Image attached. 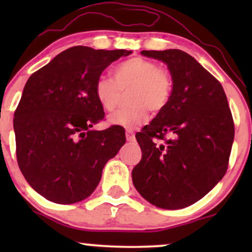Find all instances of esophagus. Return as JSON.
Returning <instances> with one entry per match:
<instances>
[{
    "label": "esophagus",
    "instance_id": "34e87169",
    "mask_svg": "<svg viewBox=\"0 0 252 252\" xmlns=\"http://www.w3.org/2000/svg\"><path fill=\"white\" fill-rule=\"evenodd\" d=\"M126 141H128V142H134L135 141V134H134V131H131V130H126Z\"/></svg>",
    "mask_w": 252,
    "mask_h": 252
}]
</instances>
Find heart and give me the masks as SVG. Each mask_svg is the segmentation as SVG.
I'll return each mask as SVG.
<instances>
[{"mask_svg":"<svg viewBox=\"0 0 252 252\" xmlns=\"http://www.w3.org/2000/svg\"><path fill=\"white\" fill-rule=\"evenodd\" d=\"M112 78L99 77L94 85L98 103L106 112L116 111L123 94L129 92L130 108L121 110L109 118L110 123L124 129H136L148 120V109L160 112L168 105L173 94V78L153 60L134 57L117 63Z\"/></svg>","mask_w":252,"mask_h":252,"instance_id":"1","label":"heart"}]
</instances>
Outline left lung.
<instances>
[{
	"mask_svg": "<svg viewBox=\"0 0 252 252\" xmlns=\"http://www.w3.org/2000/svg\"><path fill=\"white\" fill-rule=\"evenodd\" d=\"M141 54L166 63L174 85L168 105L136 134L142 158L132 169V182L150 204L184 209L226 173L235 137L232 114L221 84L186 52Z\"/></svg>",
	"mask_w": 252,
	"mask_h": 252,
	"instance_id": "left-lung-1",
	"label": "left lung"
}]
</instances>
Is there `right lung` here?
Instances as JSON below:
<instances>
[{
  "label": "right lung",
  "instance_id": "right-lung-1",
  "mask_svg": "<svg viewBox=\"0 0 252 252\" xmlns=\"http://www.w3.org/2000/svg\"><path fill=\"white\" fill-rule=\"evenodd\" d=\"M126 50L74 46L34 72L14 114L16 158L28 184L57 204L92 194L105 163L126 143L118 126L98 131L104 120L94 94L102 72Z\"/></svg>",
  "mask_w": 252,
  "mask_h": 252
}]
</instances>
